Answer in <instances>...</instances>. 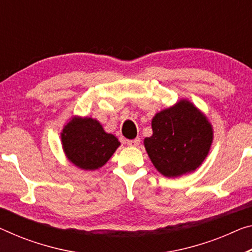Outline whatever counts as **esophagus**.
Listing matches in <instances>:
<instances>
[{
    "instance_id": "34e87169",
    "label": "esophagus",
    "mask_w": 252,
    "mask_h": 252,
    "mask_svg": "<svg viewBox=\"0 0 252 252\" xmlns=\"http://www.w3.org/2000/svg\"><path fill=\"white\" fill-rule=\"evenodd\" d=\"M139 142H141V139H139L138 137L134 138V139H127V141H126L127 145H129V146H138Z\"/></svg>"
}]
</instances>
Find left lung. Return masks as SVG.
<instances>
[{
  "label": "left lung",
  "instance_id": "left-lung-1",
  "mask_svg": "<svg viewBox=\"0 0 252 252\" xmlns=\"http://www.w3.org/2000/svg\"><path fill=\"white\" fill-rule=\"evenodd\" d=\"M153 135L144 139L152 163L165 177L191 172L207 157L213 130L206 117L187 100L158 113Z\"/></svg>",
  "mask_w": 252,
  "mask_h": 252
}]
</instances>
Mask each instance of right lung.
Returning <instances> with one entry per match:
<instances>
[{
  "label": "right lung",
  "instance_id": "add662e5",
  "mask_svg": "<svg viewBox=\"0 0 252 252\" xmlns=\"http://www.w3.org/2000/svg\"><path fill=\"white\" fill-rule=\"evenodd\" d=\"M62 142L68 160L84 170L102 166L121 144L92 118H73L64 127Z\"/></svg>",
  "mask_w": 252,
  "mask_h": 252
}]
</instances>
